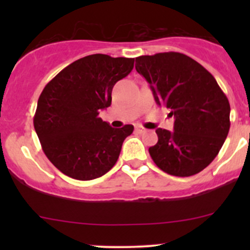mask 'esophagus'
I'll return each mask as SVG.
<instances>
[{
    "label": "esophagus",
    "mask_w": 250,
    "mask_h": 250,
    "mask_svg": "<svg viewBox=\"0 0 250 250\" xmlns=\"http://www.w3.org/2000/svg\"><path fill=\"white\" fill-rule=\"evenodd\" d=\"M135 130L139 133H143V132H145V128H143L141 125H137V127H135Z\"/></svg>",
    "instance_id": "1"
}]
</instances>
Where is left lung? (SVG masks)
Wrapping results in <instances>:
<instances>
[{"label":"left lung","mask_w":250,"mask_h":250,"mask_svg":"<svg viewBox=\"0 0 250 250\" xmlns=\"http://www.w3.org/2000/svg\"><path fill=\"white\" fill-rule=\"evenodd\" d=\"M156 103L170 109L174 132L157 128L158 141L148 148L160 169L191 176L208 167L230 129V103L213 75L192 58L178 52L135 58Z\"/></svg>","instance_id":"1"}]
</instances>
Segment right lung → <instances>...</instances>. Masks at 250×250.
Returning a JSON list of instances; mask_svg holds the SVG:
<instances>
[{"label": "right lung", "instance_id": "obj_1", "mask_svg": "<svg viewBox=\"0 0 250 250\" xmlns=\"http://www.w3.org/2000/svg\"><path fill=\"white\" fill-rule=\"evenodd\" d=\"M133 58L92 54L76 60L47 83L37 102L34 127L47 158L65 175L93 180L116 165L132 125L112 128L99 117L111 105L117 81Z\"/></svg>", "mask_w": 250, "mask_h": 250}]
</instances>
